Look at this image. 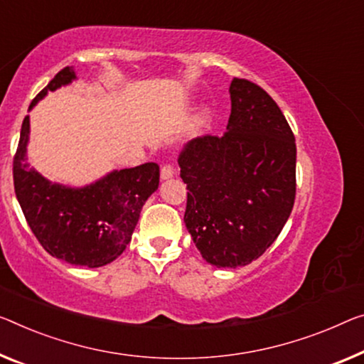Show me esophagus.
<instances>
[{"label":"esophagus","mask_w":364,"mask_h":364,"mask_svg":"<svg viewBox=\"0 0 364 364\" xmlns=\"http://www.w3.org/2000/svg\"><path fill=\"white\" fill-rule=\"evenodd\" d=\"M174 174H176V169L172 164H164L161 167V178H164V181L166 178H171Z\"/></svg>","instance_id":"obj_1"}]
</instances>
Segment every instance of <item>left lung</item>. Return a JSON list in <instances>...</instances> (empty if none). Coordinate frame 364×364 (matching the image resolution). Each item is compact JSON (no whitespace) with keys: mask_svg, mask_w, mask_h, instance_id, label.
Wrapping results in <instances>:
<instances>
[{"mask_svg":"<svg viewBox=\"0 0 364 364\" xmlns=\"http://www.w3.org/2000/svg\"><path fill=\"white\" fill-rule=\"evenodd\" d=\"M221 136L195 138L178 158L187 183L183 223L208 264L244 267L282 232L296 197V141L259 85L234 77Z\"/></svg>","mask_w":364,"mask_h":364,"instance_id":"obj_1","label":"left lung"}]
</instances>
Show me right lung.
Returning a JSON list of instances; mask_svg holds the SVG:
<instances>
[{"label": "right lung", "mask_w": 364, "mask_h": 364, "mask_svg": "<svg viewBox=\"0 0 364 364\" xmlns=\"http://www.w3.org/2000/svg\"><path fill=\"white\" fill-rule=\"evenodd\" d=\"M75 80L66 66L33 97ZM29 117L22 122L13 159L14 192L33 236L52 257L71 265L96 268L115 260L130 242L144 201L159 186V166L146 163L115 171L85 188H66L46 181L27 164Z\"/></svg>", "instance_id": "obj_1"}]
</instances>
